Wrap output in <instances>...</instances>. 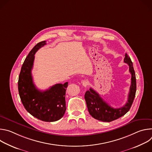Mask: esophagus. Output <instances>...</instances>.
<instances>
[{
	"instance_id": "34e87169",
	"label": "esophagus",
	"mask_w": 152,
	"mask_h": 152,
	"mask_svg": "<svg viewBox=\"0 0 152 152\" xmlns=\"http://www.w3.org/2000/svg\"><path fill=\"white\" fill-rule=\"evenodd\" d=\"M82 85L86 87V86H87L88 85V82L87 80H84L82 81Z\"/></svg>"
}]
</instances>
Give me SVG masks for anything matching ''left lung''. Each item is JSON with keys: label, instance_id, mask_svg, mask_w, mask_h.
Here are the masks:
<instances>
[{"label": "left lung", "instance_id": "left-lung-1", "mask_svg": "<svg viewBox=\"0 0 152 152\" xmlns=\"http://www.w3.org/2000/svg\"><path fill=\"white\" fill-rule=\"evenodd\" d=\"M124 62L129 66V72L131 74V85L128 96L127 103L123 107L114 108L105 102L100 95L93 88H90L85 94V99L90 114L95 119L110 122L119 118L125 115L131 108L136 93L137 82L133 63L130 57L125 54Z\"/></svg>", "mask_w": 152, "mask_h": 152}]
</instances>
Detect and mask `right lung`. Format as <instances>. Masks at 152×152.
<instances>
[{
	"instance_id": "add662e5",
	"label": "right lung",
	"mask_w": 152,
	"mask_h": 152,
	"mask_svg": "<svg viewBox=\"0 0 152 152\" xmlns=\"http://www.w3.org/2000/svg\"><path fill=\"white\" fill-rule=\"evenodd\" d=\"M46 42H38L26 58L19 75L18 90L21 101L29 113L43 121L52 122L61 118L66 112L65 99L68 82L55 84L45 91L38 90L34 85L31 73L34 55L46 45Z\"/></svg>"
}]
</instances>
